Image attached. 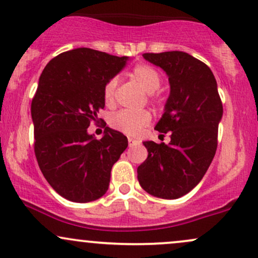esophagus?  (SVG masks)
Here are the masks:
<instances>
[{
  "label": "esophagus",
  "mask_w": 258,
  "mask_h": 258,
  "mask_svg": "<svg viewBox=\"0 0 258 258\" xmlns=\"http://www.w3.org/2000/svg\"><path fill=\"white\" fill-rule=\"evenodd\" d=\"M136 144H139V141H137V139L135 138H128V146L132 147V146H136Z\"/></svg>",
  "instance_id": "1"
}]
</instances>
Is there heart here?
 <instances>
[{"instance_id": "obj_1", "label": "heart", "mask_w": 258, "mask_h": 258, "mask_svg": "<svg viewBox=\"0 0 258 258\" xmlns=\"http://www.w3.org/2000/svg\"><path fill=\"white\" fill-rule=\"evenodd\" d=\"M131 76L139 85L143 87L144 91L149 93L150 103L158 109H162L165 106V98L160 93H156L162 84L161 74L155 68L149 64H138L132 69ZM117 79L111 78L106 81L103 88V99L105 104L111 106L115 103V93H116ZM152 121V114L148 110H120L111 115L109 123L112 128L125 133L127 136H138L143 131Z\"/></svg>"}]
</instances>
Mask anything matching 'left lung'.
<instances>
[{
    "label": "left lung",
    "instance_id": "1",
    "mask_svg": "<svg viewBox=\"0 0 258 258\" xmlns=\"http://www.w3.org/2000/svg\"><path fill=\"white\" fill-rule=\"evenodd\" d=\"M167 74L171 92L155 130L168 144L144 142L148 158L137 168L139 184L162 199H177L203 179L217 149L223 114L217 82L205 63L185 52L144 53Z\"/></svg>",
    "mask_w": 258,
    "mask_h": 258
}]
</instances>
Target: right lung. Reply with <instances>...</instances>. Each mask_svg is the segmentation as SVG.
<instances>
[{
  "instance_id": "add662e5",
  "label": "right lung",
  "mask_w": 258,
  "mask_h": 258,
  "mask_svg": "<svg viewBox=\"0 0 258 258\" xmlns=\"http://www.w3.org/2000/svg\"><path fill=\"white\" fill-rule=\"evenodd\" d=\"M126 60L82 47L58 54L40 76L31 103L35 155L47 182L74 203L106 193L112 165L128 146L126 136L109 127L100 139L87 133L91 122L103 121V88Z\"/></svg>"
}]
</instances>
